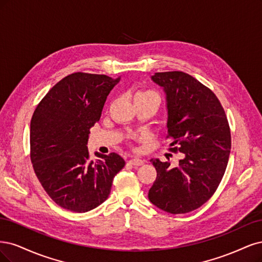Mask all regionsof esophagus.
Returning a JSON list of instances; mask_svg holds the SVG:
<instances>
[{
    "label": "esophagus",
    "mask_w": 262,
    "mask_h": 262,
    "mask_svg": "<svg viewBox=\"0 0 262 262\" xmlns=\"http://www.w3.org/2000/svg\"><path fill=\"white\" fill-rule=\"evenodd\" d=\"M128 163L134 165V166H140V165H142L143 163H145V160H142L140 158H134V159L129 160Z\"/></svg>",
    "instance_id": "obj_1"
}]
</instances>
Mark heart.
<instances>
[{
    "mask_svg": "<svg viewBox=\"0 0 262 262\" xmlns=\"http://www.w3.org/2000/svg\"><path fill=\"white\" fill-rule=\"evenodd\" d=\"M148 95H156V94L152 91H139V92H137L136 95H135L134 99L139 98V97H143V96H148Z\"/></svg>",
    "mask_w": 262,
    "mask_h": 262,
    "instance_id": "heart-1",
    "label": "heart"
}]
</instances>
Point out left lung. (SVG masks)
<instances>
[{
	"instance_id": "8db88e82",
	"label": "left lung",
	"mask_w": 262,
	"mask_h": 262,
	"mask_svg": "<svg viewBox=\"0 0 262 262\" xmlns=\"http://www.w3.org/2000/svg\"><path fill=\"white\" fill-rule=\"evenodd\" d=\"M151 79L166 96L171 150L184 154V159L176 167L150 160L157 179L148 197L168 213H187L207 202L222 180L231 150L229 122L216 96L192 76L164 72Z\"/></svg>"
}]
</instances>
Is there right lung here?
I'll list each match as a JSON object with an SVG mask.
<instances>
[{
	"mask_svg": "<svg viewBox=\"0 0 262 262\" xmlns=\"http://www.w3.org/2000/svg\"><path fill=\"white\" fill-rule=\"evenodd\" d=\"M120 77L74 73L53 86L33 112L30 159L33 170L56 205L87 212L105 201L114 176L125 165L115 152L90 161L89 129L100 120L106 97Z\"/></svg>",
	"mask_w": 262,
	"mask_h": 262,
	"instance_id": "1",
	"label": "right lung"
}]
</instances>
